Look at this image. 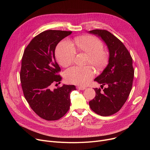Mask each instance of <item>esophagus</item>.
<instances>
[{
	"label": "esophagus",
	"instance_id": "34e87169",
	"mask_svg": "<svg viewBox=\"0 0 150 150\" xmlns=\"http://www.w3.org/2000/svg\"><path fill=\"white\" fill-rule=\"evenodd\" d=\"M77 89L79 90H84L86 89L85 87H83V86H78Z\"/></svg>",
	"mask_w": 150,
	"mask_h": 150
}]
</instances>
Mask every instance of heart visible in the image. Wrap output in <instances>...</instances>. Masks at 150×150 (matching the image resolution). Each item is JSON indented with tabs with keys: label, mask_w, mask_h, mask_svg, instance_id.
Returning a JSON list of instances; mask_svg holds the SVG:
<instances>
[{
	"label": "heart",
	"mask_w": 150,
	"mask_h": 150,
	"mask_svg": "<svg viewBox=\"0 0 150 150\" xmlns=\"http://www.w3.org/2000/svg\"><path fill=\"white\" fill-rule=\"evenodd\" d=\"M76 49L88 54V63L96 68H101L107 64L109 53L104 50L103 44L98 38L93 36L78 37L75 39ZM76 56L74 47L68 39L61 41L57 45L56 57L62 66H67L72 63ZM94 76V71L90 66H74L68 69L64 73L66 80L78 85L87 84Z\"/></svg>",
	"instance_id": "obj_1"
}]
</instances>
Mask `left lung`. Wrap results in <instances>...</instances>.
Wrapping results in <instances>:
<instances>
[{
    "label": "left lung",
    "instance_id": "1",
    "mask_svg": "<svg viewBox=\"0 0 150 150\" xmlns=\"http://www.w3.org/2000/svg\"><path fill=\"white\" fill-rule=\"evenodd\" d=\"M89 32L100 36L109 51V64L94 81L101 84L95 88L96 97L89 101L92 111L101 116L117 112L127 100L132 89L134 70L130 53L122 42L106 30H92Z\"/></svg>",
    "mask_w": 150,
    "mask_h": 150
}]
</instances>
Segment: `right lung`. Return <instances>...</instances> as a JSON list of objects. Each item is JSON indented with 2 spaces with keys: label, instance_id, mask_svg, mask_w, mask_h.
Returning a JSON list of instances; mask_svg holds the SVG:
<instances>
[{
  "label": "right lung",
  "instance_id": "obj_1",
  "mask_svg": "<svg viewBox=\"0 0 150 150\" xmlns=\"http://www.w3.org/2000/svg\"><path fill=\"white\" fill-rule=\"evenodd\" d=\"M71 33V31H44L34 37L23 52L20 72L23 95L33 111L46 120H59L67 112L70 94L76 90L74 85L65 84L51 89L52 85L61 80L55 48Z\"/></svg>",
  "mask_w": 150,
  "mask_h": 150
}]
</instances>
